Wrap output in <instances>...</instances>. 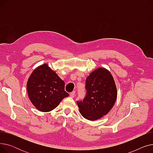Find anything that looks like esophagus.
I'll return each instance as SVG.
<instances>
[{"mask_svg":"<svg viewBox=\"0 0 153 153\" xmlns=\"http://www.w3.org/2000/svg\"><path fill=\"white\" fill-rule=\"evenodd\" d=\"M75 94H76V92L75 91H72V92H71L70 93V96L71 97H74V96H75Z\"/></svg>","mask_w":153,"mask_h":153,"instance_id":"esophagus-1","label":"esophagus"}]
</instances>
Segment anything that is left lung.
Masks as SVG:
<instances>
[{
    "label": "left lung",
    "instance_id": "8db88e82",
    "mask_svg": "<svg viewBox=\"0 0 153 153\" xmlns=\"http://www.w3.org/2000/svg\"><path fill=\"white\" fill-rule=\"evenodd\" d=\"M86 95L77 101L80 114L87 120H96L107 115L114 107L117 97L113 76L105 68H98L87 77Z\"/></svg>",
    "mask_w": 153,
    "mask_h": 153
}]
</instances>
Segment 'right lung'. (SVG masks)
Listing matches in <instances>:
<instances>
[{"instance_id": "right-lung-1", "label": "right lung", "mask_w": 153, "mask_h": 153, "mask_svg": "<svg viewBox=\"0 0 153 153\" xmlns=\"http://www.w3.org/2000/svg\"><path fill=\"white\" fill-rule=\"evenodd\" d=\"M65 83L47 64L36 68L28 78L27 87L29 99L39 111H50L58 107L69 94Z\"/></svg>"}]
</instances>
